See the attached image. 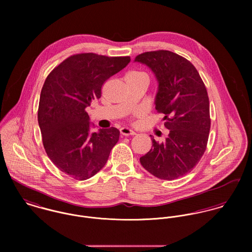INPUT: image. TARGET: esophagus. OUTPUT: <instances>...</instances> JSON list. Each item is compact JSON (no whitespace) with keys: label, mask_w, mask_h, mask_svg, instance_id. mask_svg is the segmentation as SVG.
Masks as SVG:
<instances>
[{"label":"esophagus","mask_w":252,"mask_h":252,"mask_svg":"<svg viewBox=\"0 0 252 252\" xmlns=\"http://www.w3.org/2000/svg\"><path fill=\"white\" fill-rule=\"evenodd\" d=\"M120 133L123 135V136H134L136 135V132H134L133 130L127 128V127H123L120 129Z\"/></svg>","instance_id":"esophagus-1"}]
</instances>
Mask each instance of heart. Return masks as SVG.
<instances>
[{
  "mask_svg": "<svg viewBox=\"0 0 252 252\" xmlns=\"http://www.w3.org/2000/svg\"><path fill=\"white\" fill-rule=\"evenodd\" d=\"M128 74H143V72H131ZM144 115V110L143 109H138V110H135L133 113H132V117L133 118H140Z\"/></svg>",
  "mask_w": 252,
  "mask_h": 252,
  "instance_id": "1",
  "label": "heart"
}]
</instances>
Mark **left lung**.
<instances>
[{
  "label": "left lung",
  "instance_id": "8db88e82",
  "mask_svg": "<svg viewBox=\"0 0 252 252\" xmlns=\"http://www.w3.org/2000/svg\"><path fill=\"white\" fill-rule=\"evenodd\" d=\"M135 61L154 72L159 89L155 108L170 130L165 142L151 138V149L140 158L144 169L161 180H174L190 173L204 155L211 129L210 101L193 64L169 50L148 51ZM151 137V136H150Z\"/></svg>",
  "mask_w": 252,
  "mask_h": 252
}]
</instances>
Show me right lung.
I'll use <instances>...</instances> for the list:
<instances>
[{
  "mask_svg": "<svg viewBox=\"0 0 252 252\" xmlns=\"http://www.w3.org/2000/svg\"><path fill=\"white\" fill-rule=\"evenodd\" d=\"M130 61L129 56L73 54L43 83L37 109L43 147L52 163L74 180H88L103 169L119 140L114 127L90 134L85 108L101 98L104 83Z\"/></svg>",
  "mask_w": 252,
  "mask_h": 252,
  "instance_id": "right-lung-1",
  "label": "right lung"
}]
</instances>
